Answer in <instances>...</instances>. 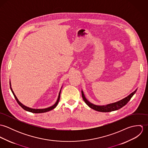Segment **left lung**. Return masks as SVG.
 I'll list each match as a JSON object with an SVG mask.
<instances>
[{
	"mask_svg": "<svg viewBox=\"0 0 148 148\" xmlns=\"http://www.w3.org/2000/svg\"><path fill=\"white\" fill-rule=\"evenodd\" d=\"M137 90H134L133 92H132L131 94H130L128 96H127V97L124 98V99L117 101L116 103H112L110 104H108L105 106H95L94 104H91L90 103H89L85 97L83 92H82V97L85 103L89 106L90 108L99 111V112H111V111H114L116 110H118L120 108H121L123 106H125L127 103L129 102V101L130 100V99L132 98V97L133 96V95L136 93Z\"/></svg>",
	"mask_w": 148,
	"mask_h": 148,
	"instance_id": "8db88e82",
	"label": "left lung"
}]
</instances>
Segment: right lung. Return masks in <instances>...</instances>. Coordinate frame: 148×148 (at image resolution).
I'll list each match as a JSON object with an SVG mask.
<instances>
[{"mask_svg":"<svg viewBox=\"0 0 148 148\" xmlns=\"http://www.w3.org/2000/svg\"><path fill=\"white\" fill-rule=\"evenodd\" d=\"M10 88H11V91H12V93H13V95H14V97L15 98V99H16V101H17V103H18V104L19 105V106H21V108L23 109H24L25 110H27V111H28V112H32V113H44V112H48V111H49V110H52L53 109H54L57 105L58 104V103H59V100H60V93H59V97H58V100H57V101H56V103L53 105V106H51V107H49V108H45V109H32V108H28V107H27V106H24V105H23L22 104H21V103L20 102V101H19V100H18V99H17V97H16V96H15V95L14 94V92H13V90H12V88H11V83H10Z\"/></svg>","mask_w":148,"mask_h":148,"instance_id":"right-lung-1","label":"right lung"}]
</instances>
